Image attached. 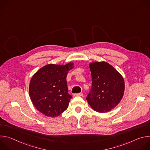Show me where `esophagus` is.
<instances>
[{
	"label": "esophagus",
	"mask_w": 150,
	"mask_h": 150,
	"mask_svg": "<svg viewBox=\"0 0 150 150\" xmlns=\"http://www.w3.org/2000/svg\"><path fill=\"white\" fill-rule=\"evenodd\" d=\"M74 96H83V94L82 93H77V94H75Z\"/></svg>",
	"instance_id": "34e87169"
}]
</instances>
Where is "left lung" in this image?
I'll use <instances>...</instances> for the list:
<instances>
[{
	"mask_svg": "<svg viewBox=\"0 0 150 150\" xmlns=\"http://www.w3.org/2000/svg\"><path fill=\"white\" fill-rule=\"evenodd\" d=\"M92 87L87 100L96 112H110L120 102L125 91L122 75L109 63L101 61L89 64Z\"/></svg>",
	"mask_w": 150,
	"mask_h": 150,
	"instance_id": "8db88e82",
	"label": "left lung"
}]
</instances>
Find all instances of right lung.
Masks as SVG:
<instances>
[{
  "instance_id": "right-lung-1",
  "label": "right lung",
  "mask_w": 150,
  "mask_h": 150,
  "mask_svg": "<svg viewBox=\"0 0 150 150\" xmlns=\"http://www.w3.org/2000/svg\"><path fill=\"white\" fill-rule=\"evenodd\" d=\"M74 63L48 64L32 76L29 85L30 99L36 109L44 115L55 117L65 112L72 96L68 94L67 76Z\"/></svg>"
}]
</instances>
